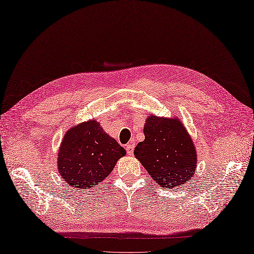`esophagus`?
<instances>
[{"instance_id": "obj_1", "label": "esophagus", "mask_w": 254, "mask_h": 254, "mask_svg": "<svg viewBox=\"0 0 254 254\" xmlns=\"http://www.w3.org/2000/svg\"><path fill=\"white\" fill-rule=\"evenodd\" d=\"M126 151H127V153H128V155H132V153H133V144H127L126 145Z\"/></svg>"}]
</instances>
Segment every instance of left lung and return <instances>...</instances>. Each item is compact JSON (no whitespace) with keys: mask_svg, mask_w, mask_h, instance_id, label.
Segmentation results:
<instances>
[{"mask_svg":"<svg viewBox=\"0 0 254 254\" xmlns=\"http://www.w3.org/2000/svg\"><path fill=\"white\" fill-rule=\"evenodd\" d=\"M144 140L133 154L162 187L173 189L193 177L198 157L192 138L179 118L148 116L143 128Z\"/></svg>","mask_w":254,"mask_h":254,"instance_id":"obj_1","label":"left lung"}]
</instances>
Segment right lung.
<instances>
[{"label": "right lung", "mask_w": 254, "mask_h": 254, "mask_svg": "<svg viewBox=\"0 0 254 254\" xmlns=\"http://www.w3.org/2000/svg\"><path fill=\"white\" fill-rule=\"evenodd\" d=\"M125 155L126 150L100 123L87 121L66 131L59 149L58 170L66 186L90 189L103 182Z\"/></svg>", "instance_id": "obj_1"}]
</instances>
